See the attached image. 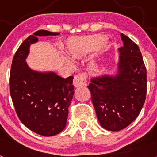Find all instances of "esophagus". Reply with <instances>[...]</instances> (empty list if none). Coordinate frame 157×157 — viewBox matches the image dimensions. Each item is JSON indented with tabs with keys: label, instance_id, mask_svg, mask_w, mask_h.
Segmentation results:
<instances>
[{
	"label": "esophagus",
	"instance_id": "obj_1",
	"mask_svg": "<svg viewBox=\"0 0 157 157\" xmlns=\"http://www.w3.org/2000/svg\"><path fill=\"white\" fill-rule=\"evenodd\" d=\"M86 79H87V74L85 72L80 73L75 76L74 80H73V85L75 87H81L83 86L86 85Z\"/></svg>",
	"mask_w": 157,
	"mask_h": 157
}]
</instances>
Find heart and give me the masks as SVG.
Returning a JSON list of instances; mask_svg holds the SVG:
<instances>
[{"mask_svg":"<svg viewBox=\"0 0 157 157\" xmlns=\"http://www.w3.org/2000/svg\"><path fill=\"white\" fill-rule=\"evenodd\" d=\"M105 36L102 34H92L70 38L67 41V52L71 59H80L87 56L98 48L99 52L103 50ZM63 62L68 66L72 63L68 58L63 57Z\"/></svg>","mask_w":157,"mask_h":157,"instance_id":"obj_1","label":"heart"}]
</instances>
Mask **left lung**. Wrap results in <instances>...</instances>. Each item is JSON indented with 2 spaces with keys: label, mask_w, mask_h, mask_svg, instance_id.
<instances>
[{
  "label": "left lung",
  "mask_w": 157,
  "mask_h": 157,
  "mask_svg": "<svg viewBox=\"0 0 157 157\" xmlns=\"http://www.w3.org/2000/svg\"><path fill=\"white\" fill-rule=\"evenodd\" d=\"M118 72L91 78L88 86L98 121L103 128L119 131L138 116L147 92L146 68L139 47L121 34Z\"/></svg>",
  "instance_id": "8db88e82"
}]
</instances>
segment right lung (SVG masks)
Here are the masks:
<instances>
[{"instance_id":"obj_1","label":"right lung","mask_w":157,"mask_h":157,"mask_svg":"<svg viewBox=\"0 0 157 157\" xmlns=\"http://www.w3.org/2000/svg\"><path fill=\"white\" fill-rule=\"evenodd\" d=\"M40 30L25 40L13 57L9 78L12 102L20 121L42 136H53L64 129L68 107L74 94L73 77L63 78L52 71L30 69L26 62L31 44L37 36L59 35Z\"/></svg>"}]
</instances>
